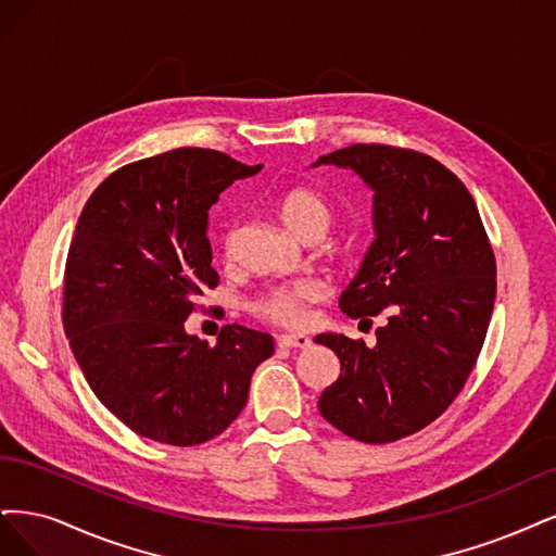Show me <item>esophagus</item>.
Returning a JSON list of instances; mask_svg holds the SVG:
<instances>
[{
  "instance_id": "esophagus-1",
  "label": "esophagus",
  "mask_w": 556,
  "mask_h": 556,
  "mask_svg": "<svg viewBox=\"0 0 556 556\" xmlns=\"http://www.w3.org/2000/svg\"><path fill=\"white\" fill-rule=\"evenodd\" d=\"M277 342L283 349H309L312 346V339L307 334H289V332H286V334L277 337Z\"/></svg>"
}]
</instances>
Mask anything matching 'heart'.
I'll return each mask as SVG.
<instances>
[{
	"label": "heart",
	"instance_id": "b5f03b06",
	"mask_svg": "<svg viewBox=\"0 0 556 556\" xmlns=\"http://www.w3.org/2000/svg\"><path fill=\"white\" fill-rule=\"evenodd\" d=\"M279 217L286 228L293 230L300 238L314 236V232L326 236L332 224V212L328 203L309 189H293L283 193L279 201ZM320 295H324L320 283L312 279H298L265 291L254 302V309L258 316L273 320V324L302 326L304 318H307V304Z\"/></svg>",
	"mask_w": 556,
	"mask_h": 556
}]
</instances>
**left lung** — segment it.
<instances>
[{"label": "left lung", "mask_w": 556, "mask_h": 556, "mask_svg": "<svg viewBox=\"0 0 556 556\" xmlns=\"http://www.w3.org/2000/svg\"><path fill=\"white\" fill-rule=\"evenodd\" d=\"M312 166L353 170L371 189L374 242L339 309L388 318L374 346L342 332L314 339L342 365L318 410L363 443L397 441L437 420L478 361L496 298L488 232L467 187L432 156L351 146Z\"/></svg>", "instance_id": "obj_1"}]
</instances>
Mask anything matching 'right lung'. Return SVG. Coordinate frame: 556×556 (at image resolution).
<instances>
[{
  "mask_svg": "<svg viewBox=\"0 0 556 556\" xmlns=\"http://www.w3.org/2000/svg\"><path fill=\"white\" fill-rule=\"evenodd\" d=\"M244 166L182 148L115 170L89 195L64 277V332L99 402L136 434L170 445L210 441L240 416L275 339L238 324L217 344L185 328L219 283L210 207Z\"/></svg>",
  "mask_w": 556,
  "mask_h": 556,
  "instance_id": "obj_1",
  "label": "right lung"
}]
</instances>
